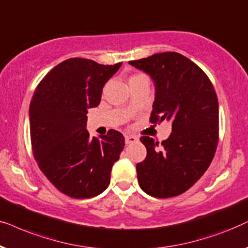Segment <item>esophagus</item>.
<instances>
[{
    "label": "esophagus",
    "instance_id": "34e87169",
    "mask_svg": "<svg viewBox=\"0 0 248 248\" xmlns=\"http://www.w3.org/2000/svg\"><path fill=\"white\" fill-rule=\"evenodd\" d=\"M124 141H126V144L136 143V141H138V137L133 136V135H126L124 136Z\"/></svg>",
    "mask_w": 248,
    "mask_h": 248
}]
</instances>
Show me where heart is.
<instances>
[{"label": "heart", "instance_id": "1", "mask_svg": "<svg viewBox=\"0 0 248 248\" xmlns=\"http://www.w3.org/2000/svg\"><path fill=\"white\" fill-rule=\"evenodd\" d=\"M140 76H141V75H134V76H131V77L129 78V79H133V78H136V77H140Z\"/></svg>", "mask_w": 248, "mask_h": 248}]
</instances>
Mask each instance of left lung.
I'll return each instance as SVG.
<instances>
[{
  "label": "left lung",
  "mask_w": 248,
  "mask_h": 248,
  "mask_svg": "<svg viewBox=\"0 0 248 248\" xmlns=\"http://www.w3.org/2000/svg\"><path fill=\"white\" fill-rule=\"evenodd\" d=\"M151 76L155 101L150 121L172 122L161 143L140 137L147 155L137 163V179L148 195L178 196L189 189L212 162L219 140V104L212 82L199 65L177 52L129 61Z\"/></svg>",
  "instance_id": "1"
}]
</instances>
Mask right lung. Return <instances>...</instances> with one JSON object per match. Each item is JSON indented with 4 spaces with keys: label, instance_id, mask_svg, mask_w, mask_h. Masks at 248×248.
I'll list each match as a JSON object with an SVG mask.
<instances>
[{
    "label": "right lung",
    "instance_id": "1",
    "mask_svg": "<svg viewBox=\"0 0 248 248\" xmlns=\"http://www.w3.org/2000/svg\"><path fill=\"white\" fill-rule=\"evenodd\" d=\"M81 58L54 67L37 85L29 107L35 160L53 186L72 199H91L110 184L124 137L108 130L100 138L86 129L87 110L100 104L102 91L121 67Z\"/></svg>",
    "mask_w": 248,
    "mask_h": 248
}]
</instances>
